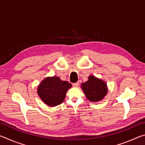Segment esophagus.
<instances>
[{"mask_svg":"<svg viewBox=\"0 0 145 145\" xmlns=\"http://www.w3.org/2000/svg\"><path fill=\"white\" fill-rule=\"evenodd\" d=\"M78 84H79V82H75V83H73V86H74V87H77L78 86Z\"/></svg>","mask_w":145,"mask_h":145,"instance_id":"obj_1","label":"esophagus"}]
</instances>
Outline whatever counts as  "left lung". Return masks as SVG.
Here are the masks:
<instances>
[{
    "label": "left lung",
    "instance_id": "obj_1",
    "mask_svg": "<svg viewBox=\"0 0 145 145\" xmlns=\"http://www.w3.org/2000/svg\"><path fill=\"white\" fill-rule=\"evenodd\" d=\"M81 88L87 99L93 102L100 101L107 93L106 83L93 75L89 76L88 81L82 83Z\"/></svg>",
    "mask_w": 145,
    "mask_h": 145
}]
</instances>
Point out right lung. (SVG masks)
I'll use <instances>...</instances> for the list:
<instances>
[{
	"instance_id": "1",
	"label": "right lung",
	"mask_w": 145,
	"mask_h": 145,
	"mask_svg": "<svg viewBox=\"0 0 145 145\" xmlns=\"http://www.w3.org/2000/svg\"><path fill=\"white\" fill-rule=\"evenodd\" d=\"M72 84L61 80L56 76L46 77L38 87V94L42 101L48 106L54 107L61 104L65 99V95Z\"/></svg>"
}]
</instances>
